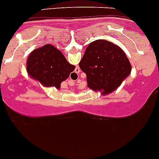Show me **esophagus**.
<instances>
[{"label":"esophagus","instance_id":"obj_1","mask_svg":"<svg viewBox=\"0 0 159 159\" xmlns=\"http://www.w3.org/2000/svg\"><path fill=\"white\" fill-rule=\"evenodd\" d=\"M79 72H80V69L78 68V67H77V68L75 69V71L73 73V75H75V76H78V74H79Z\"/></svg>","mask_w":159,"mask_h":159}]
</instances>
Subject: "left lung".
<instances>
[{"label": "left lung", "instance_id": "obj_1", "mask_svg": "<svg viewBox=\"0 0 159 159\" xmlns=\"http://www.w3.org/2000/svg\"><path fill=\"white\" fill-rule=\"evenodd\" d=\"M79 67L86 74L88 86L94 91L104 89L105 94L118 88L131 70L125 53L118 46L103 39L88 46Z\"/></svg>", "mask_w": 159, "mask_h": 159}]
</instances>
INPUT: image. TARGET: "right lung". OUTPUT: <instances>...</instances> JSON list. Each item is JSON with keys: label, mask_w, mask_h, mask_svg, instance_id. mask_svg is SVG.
<instances>
[{"label": "right lung", "mask_w": 159, "mask_h": 159, "mask_svg": "<svg viewBox=\"0 0 159 159\" xmlns=\"http://www.w3.org/2000/svg\"><path fill=\"white\" fill-rule=\"evenodd\" d=\"M26 67L29 75L44 86L57 89L75 69L59 50L50 44L33 50L28 57Z\"/></svg>", "instance_id": "right-lung-1"}]
</instances>
